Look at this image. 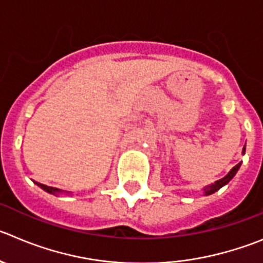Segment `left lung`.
<instances>
[{"label": "left lung", "instance_id": "8db88e82", "mask_svg": "<svg viewBox=\"0 0 263 263\" xmlns=\"http://www.w3.org/2000/svg\"><path fill=\"white\" fill-rule=\"evenodd\" d=\"M244 154H245V146H244V148H242V155H244ZM240 167H241V161H240L238 164H236L235 167H233L232 170H231L230 172H228L227 175L223 177V179L218 180V181H215L214 184H210V185H207V186H204L203 187V196H210V194H213V193L218 192L220 187H223L224 185H227L228 182H230L231 180L235 177V175L237 173V171L240 170Z\"/></svg>", "mask_w": 263, "mask_h": 263}]
</instances>
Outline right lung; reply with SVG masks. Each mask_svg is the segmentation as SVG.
I'll return each instance as SVG.
<instances>
[{"instance_id": "1", "label": "right lung", "mask_w": 263, "mask_h": 263, "mask_svg": "<svg viewBox=\"0 0 263 263\" xmlns=\"http://www.w3.org/2000/svg\"><path fill=\"white\" fill-rule=\"evenodd\" d=\"M35 182L36 185H37L39 187H42L44 192L49 193V194H53V196H60V194H71V192H67V190H62V189H59V187H53V186H48V185H44V184H40V182Z\"/></svg>"}]
</instances>
